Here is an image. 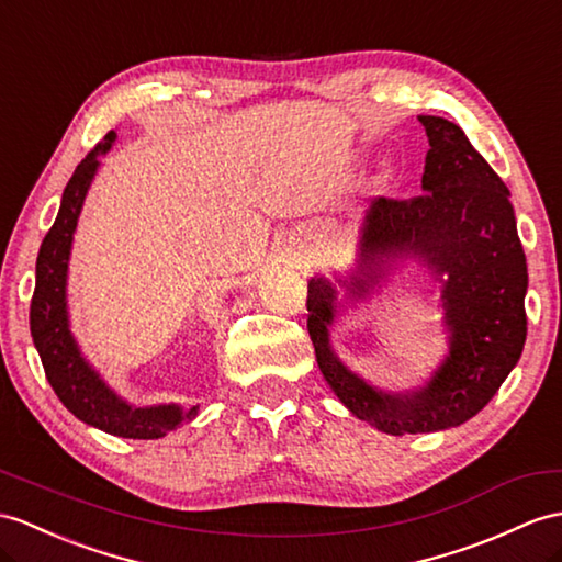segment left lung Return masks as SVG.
<instances>
[{
    "label": "left lung",
    "mask_w": 562,
    "mask_h": 562,
    "mask_svg": "<svg viewBox=\"0 0 562 562\" xmlns=\"http://www.w3.org/2000/svg\"><path fill=\"white\" fill-rule=\"evenodd\" d=\"M419 123L429 138L424 195L372 200L360 218L355 265L334 271V281L314 273L307 283V331L326 384L355 417L391 436L472 419L508 379L527 338L529 279L510 190L453 121ZM407 266L440 283L447 352L422 387L386 392L337 358L330 326L340 308L380 294Z\"/></svg>",
    "instance_id": "1"
}]
</instances>
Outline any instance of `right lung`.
Listing matches in <instances>:
<instances>
[{
    "label": "right lung",
    "instance_id": "obj_1",
    "mask_svg": "<svg viewBox=\"0 0 562 562\" xmlns=\"http://www.w3.org/2000/svg\"><path fill=\"white\" fill-rule=\"evenodd\" d=\"M116 143V131L78 164L66 183L57 218L40 245L35 265V293L31 300V336L43 360L45 374L54 393L80 422L121 439H161L183 422L198 417L200 405L181 407L178 403L133 405L106 384L90 364L71 331L68 314V262H71L74 234L86 195L98 176L100 157Z\"/></svg>",
    "mask_w": 562,
    "mask_h": 562
}]
</instances>
